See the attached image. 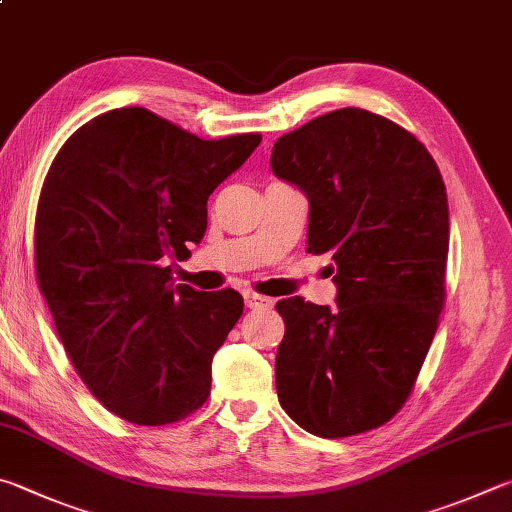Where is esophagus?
<instances>
[{
  "instance_id": "34e87169",
  "label": "esophagus",
  "mask_w": 512,
  "mask_h": 512,
  "mask_svg": "<svg viewBox=\"0 0 512 512\" xmlns=\"http://www.w3.org/2000/svg\"><path fill=\"white\" fill-rule=\"evenodd\" d=\"M244 300H246L248 309H271V306L275 304L273 297H266V295H259V293H246Z\"/></svg>"
}]
</instances>
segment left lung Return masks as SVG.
I'll list each match as a JSON object with an SVG mask.
<instances>
[{"mask_svg":"<svg viewBox=\"0 0 512 512\" xmlns=\"http://www.w3.org/2000/svg\"><path fill=\"white\" fill-rule=\"evenodd\" d=\"M277 179L309 199V253H329L336 309L277 302L275 387L306 432L342 439L387 423L410 396L439 324L448 194L430 152L392 120L345 107L277 138Z\"/></svg>","mask_w":512,"mask_h":512,"instance_id":"obj_1","label":"left lung"}]
</instances>
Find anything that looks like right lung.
Returning <instances> with one entry per match:
<instances>
[{"label": "right lung", "instance_id": "right-lung-1", "mask_svg": "<svg viewBox=\"0 0 512 512\" xmlns=\"http://www.w3.org/2000/svg\"><path fill=\"white\" fill-rule=\"evenodd\" d=\"M259 134L201 141L143 107L73 132L35 219L37 284L73 367L109 412L181 421L206 403L212 356L244 313L237 291L174 284V257L208 226V197Z\"/></svg>", "mask_w": 512, "mask_h": 512}]
</instances>
